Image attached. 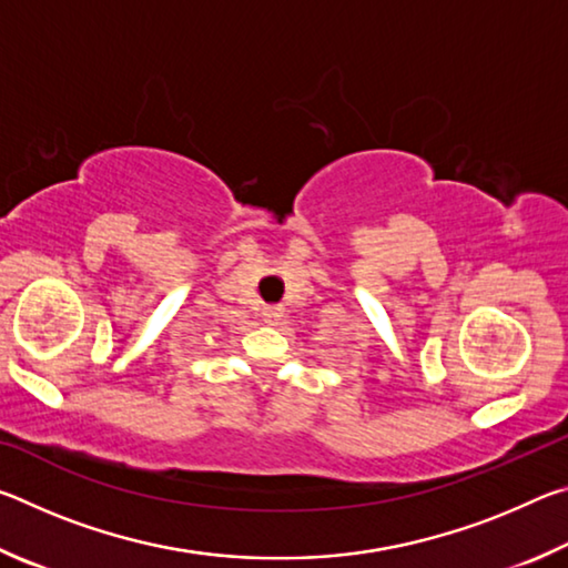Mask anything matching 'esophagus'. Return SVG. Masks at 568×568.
Listing matches in <instances>:
<instances>
[{"label":"esophagus","instance_id":"34e87169","mask_svg":"<svg viewBox=\"0 0 568 568\" xmlns=\"http://www.w3.org/2000/svg\"><path fill=\"white\" fill-rule=\"evenodd\" d=\"M281 315H283V307H277V305L263 307V321L265 323H277V321H281Z\"/></svg>","mask_w":568,"mask_h":568}]
</instances>
